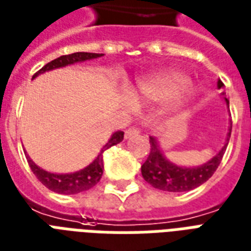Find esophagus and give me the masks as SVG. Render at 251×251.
<instances>
[{"label":"esophagus","instance_id":"1","mask_svg":"<svg viewBox=\"0 0 251 251\" xmlns=\"http://www.w3.org/2000/svg\"><path fill=\"white\" fill-rule=\"evenodd\" d=\"M140 133V129L136 127H131L128 128L127 131H126V133H124V136H126V139H131L132 136H136V135H139Z\"/></svg>","mask_w":251,"mask_h":251}]
</instances>
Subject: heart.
<instances>
[{"label": "heart", "mask_w": 251, "mask_h": 251, "mask_svg": "<svg viewBox=\"0 0 251 251\" xmlns=\"http://www.w3.org/2000/svg\"><path fill=\"white\" fill-rule=\"evenodd\" d=\"M186 78L178 73H161L153 74L146 78L139 79L129 88V100L133 103L139 101L165 100L176 95L178 103L185 101L193 95V88L184 87Z\"/></svg>", "instance_id": "heart-1"}]
</instances>
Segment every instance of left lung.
Here are the masks:
<instances>
[{"instance_id":"left-lung-1","label":"left lung","mask_w":251,"mask_h":251,"mask_svg":"<svg viewBox=\"0 0 251 251\" xmlns=\"http://www.w3.org/2000/svg\"><path fill=\"white\" fill-rule=\"evenodd\" d=\"M217 84L218 88L224 87V83L221 80H218ZM225 100L229 104L227 99ZM230 133L231 127L229 129L226 144L222 147V150L212 160H209L208 163L197 168L177 167L168 161L161 153L156 139L151 137V151L146 163L141 165V175L144 180L156 189L165 190V192H186V190L195 189L197 186L202 185L205 181H208L213 176V173L217 171L225 153L226 146L229 143Z\"/></svg>"}]
</instances>
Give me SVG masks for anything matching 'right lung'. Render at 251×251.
<instances>
[{
	"mask_svg": "<svg viewBox=\"0 0 251 251\" xmlns=\"http://www.w3.org/2000/svg\"><path fill=\"white\" fill-rule=\"evenodd\" d=\"M99 56H101V54H95V52H74V54H69V55H62L43 66L42 69L33 75V79L35 76H38L39 74H42V73L50 71V70L59 69V67H65L67 65L76 63V62L88 61V59H94V58H99ZM123 137L124 132H122V131L115 132L108 140V143L103 147L100 153L98 154L97 159L94 160L88 167L74 173L56 175V173L46 172V171L39 168L38 165H35L27 154H26V159H27V163H29L30 168L35 175V177L46 188L55 192V193H61V195H76V193H80V192H84V190L91 189L92 186H95L98 182L100 181L103 168H104V165H103V152L105 150H108L110 147L119 144L120 141L123 140Z\"/></svg>",
	"mask_w": 251,
	"mask_h": 251,
	"instance_id": "add662e5",
	"label": "right lung"
}]
</instances>
